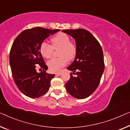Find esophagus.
<instances>
[{
  "mask_svg": "<svg viewBox=\"0 0 130 130\" xmlns=\"http://www.w3.org/2000/svg\"><path fill=\"white\" fill-rule=\"evenodd\" d=\"M55 74L57 75V76H59V75H60L61 74V73H56Z\"/></svg>",
  "mask_w": 130,
  "mask_h": 130,
  "instance_id": "34e87169",
  "label": "esophagus"
}]
</instances>
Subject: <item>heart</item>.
<instances>
[{
	"label": "heart",
	"mask_w": 130,
	"mask_h": 130,
	"mask_svg": "<svg viewBox=\"0 0 130 130\" xmlns=\"http://www.w3.org/2000/svg\"><path fill=\"white\" fill-rule=\"evenodd\" d=\"M52 44L43 42L40 45V53L43 57L49 59L52 56L54 49H60L58 53L59 57L53 58L47 61V64L50 70L57 72L66 64L68 61H71L77 55V47L70 42L69 36L60 32L51 38Z\"/></svg>",
	"instance_id": "heart-1"
}]
</instances>
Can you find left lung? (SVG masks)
<instances>
[{
  "label": "left lung",
  "mask_w": 130,
  "mask_h": 130,
  "mask_svg": "<svg viewBox=\"0 0 130 130\" xmlns=\"http://www.w3.org/2000/svg\"><path fill=\"white\" fill-rule=\"evenodd\" d=\"M62 32L75 39L77 47L74 60L67 68L77 76L70 74L66 89L72 96L85 99L96 89L104 71L102 49L98 40L86 29H64Z\"/></svg>",
  "instance_id": "obj_1"
}]
</instances>
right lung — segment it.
Returning <instances> with one entry per match:
<instances>
[{"label": "right lung", "instance_id": "1", "mask_svg": "<svg viewBox=\"0 0 130 130\" xmlns=\"http://www.w3.org/2000/svg\"><path fill=\"white\" fill-rule=\"evenodd\" d=\"M60 29H49L42 27L23 31L12 45L9 56L13 78L20 91L31 98H37L49 90L51 81L55 74L47 73V66L40 53V45L51 35ZM43 71L38 73L36 65Z\"/></svg>", "mask_w": 130, "mask_h": 130}]
</instances>
